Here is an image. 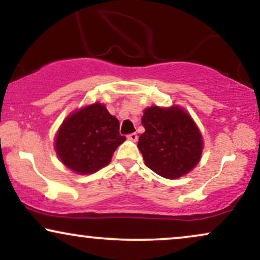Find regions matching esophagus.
<instances>
[{"label":"esophagus","mask_w":260,"mask_h":260,"mask_svg":"<svg viewBox=\"0 0 260 260\" xmlns=\"http://www.w3.org/2000/svg\"><path fill=\"white\" fill-rule=\"evenodd\" d=\"M137 134L136 133H133V134H130V135H127V140H130V141H133V142H136L137 141Z\"/></svg>","instance_id":"34e87169"}]
</instances>
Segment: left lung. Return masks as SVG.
<instances>
[{
	"label": "left lung",
	"instance_id": "left-lung-1",
	"mask_svg": "<svg viewBox=\"0 0 260 260\" xmlns=\"http://www.w3.org/2000/svg\"><path fill=\"white\" fill-rule=\"evenodd\" d=\"M139 149L146 166L164 178L176 179L199 164L204 140L193 118L181 106L145 108Z\"/></svg>",
	"mask_w": 260,
	"mask_h": 260
}]
</instances>
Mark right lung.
I'll return each instance as SVG.
<instances>
[{
    "label": "right lung",
    "mask_w": 260,
    "mask_h": 260,
    "mask_svg": "<svg viewBox=\"0 0 260 260\" xmlns=\"http://www.w3.org/2000/svg\"><path fill=\"white\" fill-rule=\"evenodd\" d=\"M125 140L119 134V120L105 105L95 102L67 115L57 130L54 148L66 168L89 175L110 164Z\"/></svg>",
    "instance_id": "obj_1"
}]
</instances>
